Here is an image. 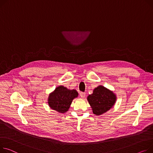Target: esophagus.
Wrapping results in <instances>:
<instances>
[{
    "label": "esophagus",
    "instance_id": "1",
    "mask_svg": "<svg viewBox=\"0 0 153 153\" xmlns=\"http://www.w3.org/2000/svg\"><path fill=\"white\" fill-rule=\"evenodd\" d=\"M79 95L81 98H85V93H84V92H80Z\"/></svg>",
    "mask_w": 153,
    "mask_h": 153
}]
</instances>
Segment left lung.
Listing matches in <instances>:
<instances>
[{
	"label": "left lung",
	"mask_w": 153,
	"mask_h": 153,
	"mask_svg": "<svg viewBox=\"0 0 153 153\" xmlns=\"http://www.w3.org/2000/svg\"><path fill=\"white\" fill-rule=\"evenodd\" d=\"M88 103L92 108L94 114L101 115L109 110L114 105L116 96L109 90L99 85L94 90L93 94L87 97Z\"/></svg>",
	"instance_id": "obj_1"
}]
</instances>
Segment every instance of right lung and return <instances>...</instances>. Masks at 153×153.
Returning <instances> with one entry per match:
<instances>
[{"instance_id":"1","label":"right lung","mask_w":153,"mask_h":153,"mask_svg":"<svg viewBox=\"0 0 153 153\" xmlns=\"http://www.w3.org/2000/svg\"><path fill=\"white\" fill-rule=\"evenodd\" d=\"M77 96L78 93L76 90H69L63 86H59L50 94L48 103L53 110L65 113L68 111L73 100Z\"/></svg>"}]
</instances>
